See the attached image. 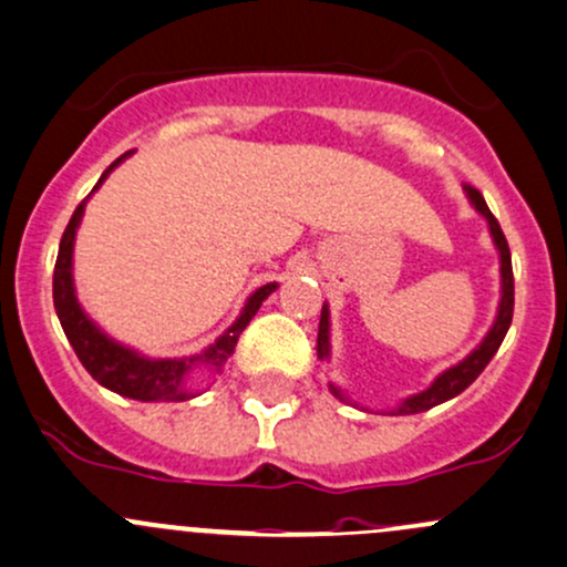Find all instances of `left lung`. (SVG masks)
Returning a JSON list of instances; mask_svg holds the SVG:
<instances>
[{"mask_svg": "<svg viewBox=\"0 0 567 567\" xmlns=\"http://www.w3.org/2000/svg\"><path fill=\"white\" fill-rule=\"evenodd\" d=\"M464 193H467L470 204L475 206V212L484 214V219L488 223V230H492V238H494V247H497L499 252V277H503V296H499V309H497V318H494V326L488 329V333L484 337V342L478 344V348L473 350V353L467 355L464 361H458L456 367L445 369L443 374H440L437 380H434L432 385H429L426 391L421 393H413V396L404 399L402 404H399L396 410H391L393 415H413V413H424V410H432L437 408V404L449 402V399H454L467 389L470 383H473L475 378H478L481 372L486 369V363L494 359V353L499 350V344H503L505 333L511 329V320H514V268H511V249H508V241H505L503 236V228H499L497 217H494L492 212H488L484 195L478 193L475 187H470V184H464ZM329 307L323 303V312H320V326H318V359H329L331 353V344H329ZM331 393L337 399H342V402H348V396H344L342 391L337 389V385H329Z\"/></svg>", "mask_w": 567, "mask_h": 567, "instance_id": "1", "label": "left lung"}]
</instances>
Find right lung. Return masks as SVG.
<instances>
[{
    "instance_id": "1",
    "label": "right lung",
    "mask_w": 567,
    "mask_h": 567,
    "mask_svg": "<svg viewBox=\"0 0 567 567\" xmlns=\"http://www.w3.org/2000/svg\"><path fill=\"white\" fill-rule=\"evenodd\" d=\"M127 154H122L116 163H111L109 168H105V174L100 176L94 189L105 182V176H109ZM83 206H86V200H81L79 208L73 212V217H70L68 228H64L62 241H59L56 268H53V307H56L59 323H62L64 333H68L75 355H79V361L86 367V372L92 374L100 385L122 393V396L138 399V402H184V399H193L195 393L189 391L187 380L189 372H195V369L219 372V369L225 367V361L234 355L238 333L247 329L249 320H252L255 312L260 309V303L277 290V282H268L264 288L255 290L247 299V303H244L236 323L200 355H193V359H143L135 350L122 348V344L105 337V333L86 318L79 299H75L73 241L83 217Z\"/></svg>"
}]
</instances>
